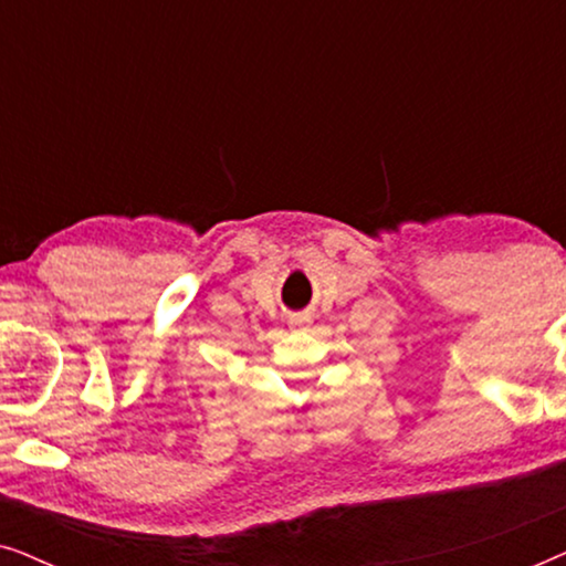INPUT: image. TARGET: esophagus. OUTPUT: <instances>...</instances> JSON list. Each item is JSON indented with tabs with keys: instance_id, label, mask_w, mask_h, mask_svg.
I'll use <instances>...</instances> for the list:
<instances>
[{
	"instance_id": "esophagus-1",
	"label": "esophagus",
	"mask_w": 566,
	"mask_h": 566,
	"mask_svg": "<svg viewBox=\"0 0 566 566\" xmlns=\"http://www.w3.org/2000/svg\"><path fill=\"white\" fill-rule=\"evenodd\" d=\"M306 322H308L306 314H298V316H293V319H291V324H306Z\"/></svg>"
}]
</instances>
